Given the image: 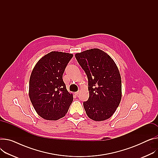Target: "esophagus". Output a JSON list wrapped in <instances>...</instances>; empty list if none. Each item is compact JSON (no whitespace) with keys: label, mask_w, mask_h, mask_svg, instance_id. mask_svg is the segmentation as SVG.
Instances as JSON below:
<instances>
[{"label":"esophagus","mask_w":158,"mask_h":158,"mask_svg":"<svg viewBox=\"0 0 158 158\" xmlns=\"http://www.w3.org/2000/svg\"><path fill=\"white\" fill-rule=\"evenodd\" d=\"M79 93H80V91L78 90V91H77V92H75V95H78L79 94Z\"/></svg>","instance_id":"34e87169"}]
</instances>
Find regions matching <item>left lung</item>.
I'll return each mask as SVG.
<instances>
[{"label":"left lung","instance_id":"left-lung-1","mask_svg":"<svg viewBox=\"0 0 158 158\" xmlns=\"http://www.w3.org/2000/svg\"><path fill=\"white\" fill-rule=\"evenodd\" d=\"M75 57L88 78L89 98L83 102L87 115L96 121L110 118L121 99V79L113 59L99 48L85 51Z\"/></svg>","mask_w":158,"mask_h":158}]
</instances>
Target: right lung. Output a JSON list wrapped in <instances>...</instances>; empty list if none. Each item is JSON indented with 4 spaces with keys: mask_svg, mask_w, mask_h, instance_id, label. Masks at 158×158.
<instances>
[{
    "mask_svg": "<svg viewBox=\"0 0 158 158\" xmlns=\"http://www.w3.org/2000/svg\"><path fill=\"white\" fill-rule=\"evenodd\" d=\"M73 55L52 51L33 68L29 81V97L37 114L47 120L64 117L73 100L63 80L65 68Z\"/></svg>",
    "mask_w": 158,
    "mask_h": 158,
    "instance_id": "add662e5",
    "label": "right lung"
}]
</instances>
